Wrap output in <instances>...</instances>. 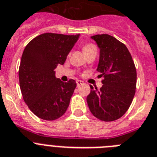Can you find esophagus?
<instances>
[{
    "instance_id": "esophagus-1",
    "label": "esophagus",
    "mask_w": 157,
    "mask_h": 157,
    "mask_svg": "<svg viewBox=\"0 0 157 157\" xmlns=\"http://www.w3.org/2000/svg\"><path fill=\"white\" fill-rule=\"evenodd\" d=\"M83 84H84V82H83L82 81H76V85H77V87L81 86V85H82Z\"/></svg>"
}]
</instances>
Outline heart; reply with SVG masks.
<instances>
[{
    "label": "heart",
    "instance_id": "b5f03b06",
    "mask_svg": "<svg viewBox=\"0 0 157 157\" xmlns=\"http://www.w3.org/2000/svg\"><path fill=\"white\" fill-rule=\"evenodd\" d=\"M94 49H97V48H96V46L93 44H86L83 47V51H84L85 53H86L88 52H90V51Z\"/></svg>",
    "mask_w": 157,
    "mask_h": 157
}]
</instances>
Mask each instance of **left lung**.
Wrapping results in <instances>:
<instances>
[{"mask_svg":"<svg viewBox=\"0 0 157 157\" xmlns=\"http://www.w3.org/2000/svg\"><path fill=\"white\" fill-rule=\"evenodd\" d=\"M100 48L97 70L102 87L91 91L87 97L90 112L97 119L113 121L127 112L136 87V70L131 54L123 43L109 34L91 36Z\"/></svg>","mask_w":157,"mask_h":157,"instance_id":"1","label":"left lung"}]
</instances>
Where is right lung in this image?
Returning <instances> with one entry per match:
<instances>
[{"label":"right lung","instance_id":"1","mask_svg":"<svg viewBox=\"0 0 157 157\" xmlns=\"http://www.w3.org/2000/svg\"><path fill=\"white\" fill-rule=\"evenodd\" d=\"M80 34H40L26 45L19 67V82L29 109L40 119L54 121L68 109L76 83L56 78L54 69L64 64Z\"/></svg>","mask_w":157,"mask_h":157}]
</instances>
